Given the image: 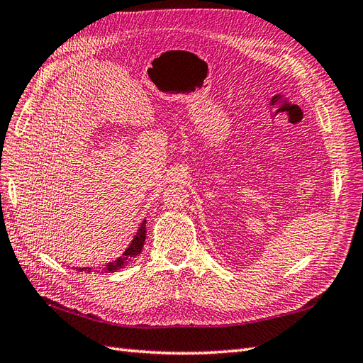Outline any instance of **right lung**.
<instances>
[{
	"instance_id": "1",
	"label": "right lung",
	"mask_w": 363,
	"mask_h": 363,
	"mask_svg": "<svg viewBox=\"0 0 363 363\" xmlns=\"http://www.w3.org/2000/svg\"><path fill=\"white\" fill-rule=\"evenodd\" d=\"M145 224H147V221H143L140 224L139 230L136 233V237H134V240L131 241L128 249H126L123 254L117 259L111 261V263H108L105 267H100V271H102V272H116V271H119V269H122L126 264V261H130L131 258H134V257L140 254L142 247H143V242H145V233H147ZM79 272H88L89 274L92 271H91V267H79Z\"/></svg>"
}]
</instances>
